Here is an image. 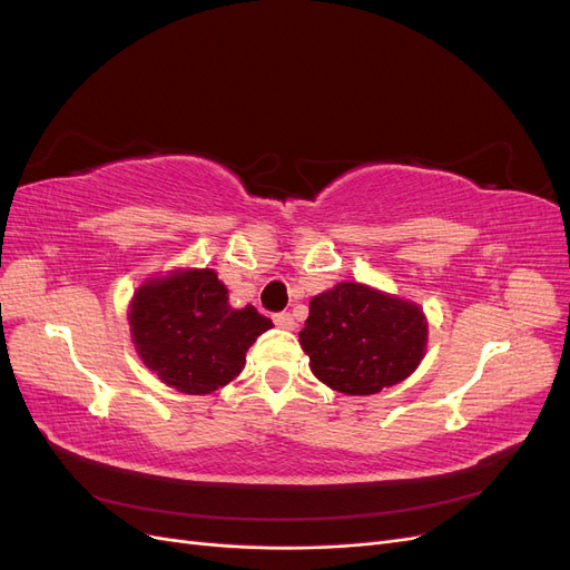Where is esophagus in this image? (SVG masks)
Masks as SVG:
<instances>
[{"label": "esophagus", "mask_w": 570, "mask_h": 570, "mask_svg": "<svg viewBox=\"0 0 570 570\" xmlns=\"http://www.w3.org/2000/svg\"><path fill=\"white\" fill-rule=\"evenodd\" d=\"M273 323L278 325V327H285V331H292V327H295V318H292V314H285V312L275 314Z\"/></svg>", "instance_id": "1"}]
</instances>
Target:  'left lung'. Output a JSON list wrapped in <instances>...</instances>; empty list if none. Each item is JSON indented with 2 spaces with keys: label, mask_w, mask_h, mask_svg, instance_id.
I'll return each mask as SVG.
<instances>
[{
  "label": "left lung",
  "mask_w": 570,
  "mask_h": 570,
  "mask_svg": "<svg viewBox=\"0 0 570 570\" xmlns=\"http://www.w3.org/2000/svg\"><path fill=\"white\" fill-rule=\"evenodd\" d=\"M299 344L331 390L375 394L419 368L428 318L416 302L364 283H337L308 302Z\"/></svg>",
  "instance_id": "obj_1"
}]
</instances>
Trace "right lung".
<instances>
[{
	"mask_svg": "<svg viewBox=\"0 0 570 570\" xmlns=\"http://www.w3.org/2000/svg\"><path fill=\"white\" fill-rule=\"evenodd\" d=\"M135 350L168 387L212 394L245 368L247 350L273 327L254 306L233 308L214 268L147 278L128 306Z\"/></svg>",
	"mask_w": 570,
	"mask_h": 570,
	"instance_id": "right-lung-1",
	"label": "right lung"
}]
</instances>
